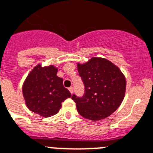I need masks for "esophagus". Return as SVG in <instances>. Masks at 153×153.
<instances>
[{"label": "esophagus", "instance_id": "esophagus-1", "mask_svg": "<svg viewBox=\"0 0 153 153\" xmlns=\"http://www.w3.org/2000/svg\"><path fill=\"white\" fill-rule=\"evenodd\" d=\"M69 91H70V92L71 93V94H73V92H74V89H73V87H69Z\"/></svg>", "mask_w": 153, "mask_h": 153}]
</instances>
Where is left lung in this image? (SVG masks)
<instances>
[{
    "label": "left lung",
    "mask_w": 153,
    "mask_h": 153,
    "mask_svg": "<svg viewBox=\"0 0 153 153\" xmlns=\"http://www.w3.org/2000/svg\"><path fill=\"white\" fill-rule=\"evenodd\" d=\"M84 85V94L74 100L79 114L87 119L97 121L108 117L120 106L125 97L126 81L119 68L103 58H91L77 65Z\"/></svg>",
    "instance_id": "8db88e82"
}]
</instances>
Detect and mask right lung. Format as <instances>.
<instances>
[{
    "mask_svg": "<svg viewBox=\"0 0 153 153\" xmlns=\"http://www.w3.org/2000/svg\"><path fill=\"white\" fill-rule=\"evenodd\" d=\"M54 66L34 68L23 84L22 92L27 107L30 111L42 117L57 114L62 102L71 97V94L57 76Z\"/></svg>",
    "mask_w": 153,
    "mask_h": 153,
    "instance_id": "right-lung-1",
    "label": "right lung"
}]
</instances>
